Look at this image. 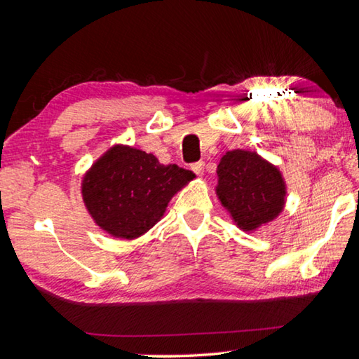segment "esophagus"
Masks as SVG:
<instances>
[{"instance_id":"34e87169","label":"esophagus","mask_w":359,"mask_h":359,"mask_svg":"<svg viewBox=\"0 0 359 359\" xmlns=\"http://www.w3.org/2000/svg\"><path fill=\"white\" fill-rule=\"evenodd\" d=\"M191 171L194 174H198V175H203V172H204V163L203 161L194 163V165H191Z\"/></svg>"}]
</instances>
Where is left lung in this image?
Wrapping results in <instances>:
<instances>
[{
	"label": "left lung",
	"instance_id": "left-lung-1",
	"mask_svg": "<svg viewBox=\"0 0 359 359\" xmlns=\"http://www.w3.org/2000/svg\"><path fill=\"white\" fill-rule=\"evenodd\" d=\"M217 177L218 201L245 233L274 222L285 209L287 184L280 169L257 151H226L217 166Z\"/></svg>",
	"mask_w": 359,
	"mask_h": 359
}]
</instances>
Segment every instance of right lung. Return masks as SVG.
Wrapping results in <instances>:
<instances>
[{"mask_svg":"<svg viewBox=\"0 0 359 359\" xmlns=\"http://www.w3.org/2000/svg\"><path fill=\"white\" fill-rule=\"evenodd\" d=\"M193 179L191 171L161 165L155 155L117 144L83 174L82 199L102 231L133 241L161 220L174 194Z\"/></svg>","mask_w":359,"mask_h":359,"instance_id":"obj_1","label":"right lung"}]
</instances>
